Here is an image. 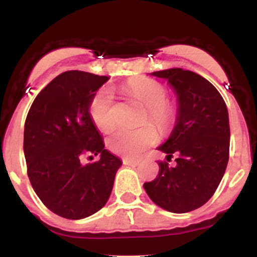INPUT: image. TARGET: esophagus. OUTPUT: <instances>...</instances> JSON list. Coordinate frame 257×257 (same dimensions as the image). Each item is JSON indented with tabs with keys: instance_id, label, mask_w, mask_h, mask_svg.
I'll list each match as a JSON object with an SVG mask.
<instances>
[{
	"instance_id": "1",
	"label": "esophagus",
	"mask_w": 257,
	"mask_h": 257,
	"mask_svg": "<svg viewBox=\"0 0 257 257\" xmlns=\"http://www.w3.org/2000/svg\"><path fill=\"white\" fill-rule=\"evenodd\" d=\"M123 163L125 165H131V167H137V165L139 164V160L138 159H128V158H125V159H123Z\"/></svg>"
}]
</instances>
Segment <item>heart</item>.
<instances>
[{"mask_svg":"<svg viewBox=\"0 0 257 257\" xmlns=\"http://www.w3.org/2000/svg\"><path fill=\"white\" fill-rule=\"evenodd\" d=\"M125 92L145 107L143 121H150L160 132H167L173 125L177 108L167 98V88L158 80L138 77L128 80ZM89 114L99 131L108 133L115 126L114 95L109 88H102L93 95L89 103ZM158 142V133L152 124L138 129H119L107 139V145L113 153L125 158H137Z\"/></svg>","mask_w":257,"mask_h":257,"instance_id":"obj_1","label":"heart"}]
</instances>
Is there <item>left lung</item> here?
<instances>
[{
	"label": "left lung",
	"mask_w": 257,
	"mask_h": 257,
	"mask_svg": "<svg viewBox=\"0 0 257 257\" xmlns=\"http://www.w3.org/2000/svg\"><path fill=\"white\" fill-rule=\"evenodd\" d=\"M168 79L179 99L178 120L170 138L158 149L177 165L158 162L159 173L144 183L149 198L170 212H188L214 195L229 162L230 125L227 108L219 90L198 73L181 68L153 72Z\"/></svg>",
	"instance_id": "left-lung-1"
}]
</instances>
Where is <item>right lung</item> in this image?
<instances>
[{
	"mask_svg": "<svg viewBox=\"0 0 257 257\" xmlns=\"http://www.w3.org/2000/svg\"><path fill=\"white\" fill-rule=\"evenodd\" d=\"M108 77L68 71L36 97L25 123L27 175L38 198L54 214L71 220L105 205L121 160L104 149L89 114V103ZM101 154L83 166L84 155Z\"/></svg>",
	"mask_w": 257,
	"mask_h": 257,
	"instance_id": "add662e5",
	"label": "right lung"
}]
</instances>
